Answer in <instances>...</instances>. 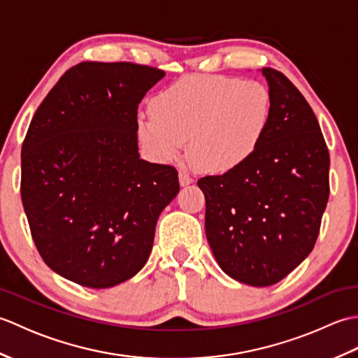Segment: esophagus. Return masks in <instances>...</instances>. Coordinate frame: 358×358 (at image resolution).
<instances>
[{
	"instance_id": "34e87169",
	"label": "esophagus",
	"mask_w": 358,
	"mask_h": 358,
	"mask_svg": "<svg viewBox=\"0 0 358 358\" xmlns=\"http://www.w3.org/2000/svg\"><path fill=\"white\" fill-rule=\"evenodd\" d=\"M178 177H180V185H181V186H189V185L194 183L192 175L189 173V172H186V171H181Z\"/></svg>"
}]
</instances>
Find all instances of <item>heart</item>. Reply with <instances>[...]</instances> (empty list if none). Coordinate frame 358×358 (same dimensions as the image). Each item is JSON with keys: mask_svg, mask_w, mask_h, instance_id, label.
<instances>
[{"mask_svg": "<svg viewBox=\"0 0 358 358\" xmlns=\"http://www.w3.org/2000/svg\"><path fill=\"white\" fill-rule=\"evenodd\" d=\"M138 115L140 138L162 159L189 157L200 169L224 173L252 157L268 127L269 90L258 81L201 77L175 83Z\"/></svg>", "mask_w": 358, "mask_h": 358, "instance_id": "b5f03b06", "label": "heart"}]
</instances>
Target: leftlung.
<instances>
[{
    "label": "left lung",
    "instance_id": "left-lung-1",
    "mask_svg": "<svg viewBox=\"0 0 358 358\" xmlns=\"http://www.w3.org/2000/svg\"><path fill=\"white\" fill-rule=\"evenodd\" d=\"M269 123L245 164L199 180L220 268L249 286L278 283L314 249L329 199V152L315 113L283 73L263 67Z\"/></svg>",
    "mask_w": 358,
    "mask_h": 358
}]
</instances>
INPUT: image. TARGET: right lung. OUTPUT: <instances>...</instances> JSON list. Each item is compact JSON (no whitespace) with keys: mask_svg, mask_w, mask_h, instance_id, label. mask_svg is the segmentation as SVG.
<instances>
[{"mask_svg":"<svg viewBox=\"0 0 358 358\" xmlns=\"http://www.w3.org/2000/svg\"><path fill=\"white\" fill-rule=\"evenodd\" d=\"M163 77L134 63H80L30 121L22 206L44 263L73 283L104 289L132 278L180 191L175 167L138 154L136 110Z\"/></svg>","mask_w":358,"mask_h":358,"instance_id":"right-lung-1","label":"right lung"}]
</instances>
